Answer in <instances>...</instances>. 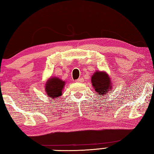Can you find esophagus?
<instances>
[{
    "mask_svg": "<svg viewBox=\"0 0 154 154\" xmlns=\"http://www.w3.org/2000/svg\"><path fill=\"white\" fill-rule=\"evenodd\" d=\"M76 82H78V83H82L83 82V79H82V78H79V79H78L76 80Z\"/></svg>",
    "mask_w": 154,
    "mask_h": 154,
    "instance_id": "34e87169",
    "label": "esophagus"
}]
</instances>
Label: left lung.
<instances>
[{
  "label": "left lung",
  "instance_id": "left-lung-1",
  "mask_svg": "<svg viewBox=\"0 0 154 154\" xmlns=\"http://www.w3.org/2000/svg\"><path fill=\"white\" fill-rule=\"evenodd\" d=\"M91 84L97 95L108 96L112 89V83L107 72L96 71L91 76Z\"/></svg>",
  "mask_w": 154,
  "mask_h": 154
}]
</instances>
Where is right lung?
<instances>
[{
  "label": "right lung",
  "instance_id": "obj_1",
  "mask_svg": "<svg viewBox=\"0 0 154 154\" xmlns=\"http://www.w3.org/2000/svg\"><path fill=\"white\" fill-rule=\"evenodd\" d=\"M65 85V82L57 77H51L45 83L46 96L52 100L58 98L62 95V91Z\"/></svg>",
  "mask_w": 154,
  "mask_h": 154
}]
</instances>
